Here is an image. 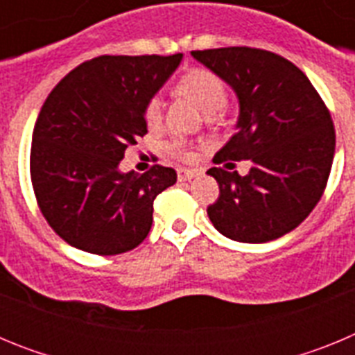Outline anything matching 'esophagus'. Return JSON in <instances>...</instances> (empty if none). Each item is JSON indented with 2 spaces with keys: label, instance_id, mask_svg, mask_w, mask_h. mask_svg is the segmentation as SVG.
<instances>
[{
  "label": "esophagus",
  "instance_id": "esophagus-1",
  "mask_svg": "<svg viewBox=\"0 0 355 355\" xmlns=\"http://www.w3.org/2000/svg\"><path fill=\"white\" fill-rule=\"evenodd\" d=\"M197 175V171H190V168H180L178 171V180L180 181H192Z\"/></svg>",
  "mask_w": 355,
  "mask_h": 355
}]
</instances>
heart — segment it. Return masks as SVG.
Returning a JSON list of instances; mask_svg holds the SVG:
<instances>
[{"instance_id": "obj_1", "label": "heart", "mask_w": 355, "mask_h": 355, "mask_svg": "<svg viewBox=\"0 0 355 355\" xmlns=\"http://www.w3.org/2000/svg\"><path fill=\"white\" fill-rule=\"evenodd\" d=\"M178 92L181 96L188 97L196 106H199L205 114L211 115L216 110H220L227 101V89L225 83L218 74L205 67H196L184 72L181 80L178 81ZM146 121L149 124H155L162 117V99L159 97H150L144 110ZM168 150L174 156L187 158L188 150L184 142L174 140L168 144Z\"/></svg>"}]
</instances>
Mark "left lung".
I'll return each instance as SVG.
<instances>
[{
	"mask_svg": "<svg viewBox=\"0 0 355 355\" xmlns=\"http://www.w3.org/2000/svg\"><path fill=\"white\" fill-rule=\"evenodd\" d=\"M192 56L234 90L240 105L236 133L213 162L252 163L247 175L209 168L220 188L209 220L234 241L281 238L306 220L327 184L336 147L327 106L306 74L275 53L220 48Z\"/></svg>",
	"mask_w": 355,
	"mask_h": 355,
	"instance_id": "8db88e82",
	"label": "left lung"
}]
</instances>
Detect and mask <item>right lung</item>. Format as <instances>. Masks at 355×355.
<instances>
[{"label": "right lung", "instance_id": "obj_1", "mask_svg": "<svg viewBox=\"0 0 355 355\" xmlns=\"http://www.w3.org/2000/svg\"><path fill=\"white\" fill-rule=\"evenodd\" d=\"M181 58V53L97 56L48 96L33 128L31 184L44 218L69 245L114 256L149 234L153 202L178 174L162 165L124 174L119 163L147 133V101Z\"/></svg>", "mask_w": 355, "mask_h": 355}]
</instances>
